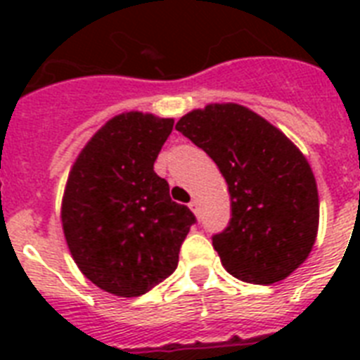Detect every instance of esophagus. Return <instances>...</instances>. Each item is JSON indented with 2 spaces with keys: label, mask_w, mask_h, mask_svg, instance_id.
<instances>
[{
  "label": "esophagus",
  "mask_w": 360,
  "mask_h": 360,
  "mask_svg": "<svg viewBox=\"0 0 360 360\" xmlns=\"http://www.w3.org/2000/svg\"><path fill=\"white\" fill-rule=\"evenodd\" d=\"M188 207H191V211L198 217V213H200V203L196 202V200H192L191 203H188Z\"/></svg>",
  "instance_id": "34e87169"
}]
</instances>
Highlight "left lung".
<instances>
[{"mask_svg":"<svg viewBox=\"0 0 360 360\" xmlns=\"http://www.w3.org/2000/svg\"><path fill=\"white\" fill-rule=\"evenodd\" d=\"M175 129L207 153L226 179L230 226L213 237L224 269L248 284L288 278L318 237L316 177L299 147L246 106L192 110Z\"/></svg>","mask_w":360,"mask_h":360,"instance_id":"1","label":"left lung"}]
</instances>
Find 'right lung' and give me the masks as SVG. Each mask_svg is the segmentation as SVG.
<instances>
[{
    "label": "right lung",
    "instance_id": "1",
    "mask_svg": "<svg viewBox=\"0 0 360 360\" xmlns=\"http://www.w3.org/2000/svg\"><path fill=\"white\" fill-rule=\"evenodd\" d=\"M172 129V117L123 112L91 136L69 172L65 240L82 274L112 295L140 297L174 273L196 222L153 169Z\"/></svg>",
    "mask_w": 360,
    "mask_h": 360
}]
</instances>
